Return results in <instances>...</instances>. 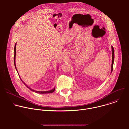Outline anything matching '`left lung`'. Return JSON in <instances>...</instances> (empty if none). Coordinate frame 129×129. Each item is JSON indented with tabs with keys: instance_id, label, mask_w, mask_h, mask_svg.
Returning <instances> with one entry per match:
<instances>
[{
	"instance_id": "8db88e82",
	"label": "left lung",
	"mask_w": 129,
	"mask_h": 129,
	"mask_svg": "<svg viewBox=\"0 0 129 129\" xmlns=\"http://www.w3.org/2000/svg\"><path fill=\"white\" fill-rule=\"evenodd\" d=\"M112 65H111V72L113 71V63L114 61V48L112 46Z\"/></svg>"
}]
</instances>
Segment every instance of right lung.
<instances>
[{"mask_svg":"<svg viewBox=\"0 0 129 129\" xmlns=\"http://www.w3.org/2000/svg\"><path fill=\"white\" fill-rule=\"evenodd\" d=\"M16 43H15V47H14V65H15V68L16 69V64H15V57H16ZM16 70H17V69H16ZM18 72V71H17ZM19 78H20V76H19ZM20 79H21V78H20ZM21 80L22 81V80L21 79ZM22 82L24 84V85L27 87V88H29L28 87H27V85H26V84L22 81ZM29 89L30 90H31L32 91H35V92H36V93H40V94H44V93H52L54 91V90H55V88H54L53 89H52V90H49V91H35V90H32L31 89H30V88H29Z\"/></svg>","mask_w":129,"mask_h":129,"instance_id":"1","label":"right lung"}]
</instances>
